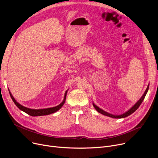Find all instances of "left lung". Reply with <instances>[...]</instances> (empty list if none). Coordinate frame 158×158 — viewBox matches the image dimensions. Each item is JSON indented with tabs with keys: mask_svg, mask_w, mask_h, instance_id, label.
I'll return each instance as SVG.
<instances>
[{
	"mask_svg": "<svg viewBox=\"0 0 158 158\" xmlns=\"http://www.w3.org/2000/svg\"><path fill=\"white\" fill-rule=\"evenodd\" d=\"M148 88H149V84L148 85L147 88L146 90L145 91V92H144L143 95H142V97H141V98L139 99V101H138V102H137L133 106H132V107H131V108H130L128 111H127L126 113H123V114H120V115H114V114H110V113H107V112H106V111L102 110V109H101L100 107H98L97 106H96L94 103H93V106H94L95 110H96L98 113H101V114H104V115L107 116V117H111V118H125V117H128L129 115L131 114L132 113H133L138 108L139 106H140V104H142V102L144 100L145 97V95H146V94H147V92H148Z\"/></svg>",
	"mask_w": 158,
	"mask_h": 158,
	"instance_id": "1",
	"label": "left lung"
}]
</instances>
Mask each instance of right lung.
Returning <instances> with one entry per match:
<instances>
[{
  "label": "right lung",
  "instance_id": "right-lung-1",
  "mask_svg": "<svg viewBox=\"0 0 158 158\" xmlns=\"http://www.w3.org/2000/svg\"><path fill=\"white\" fill-rule=\"evenodd\" d=\"M67 91H68V89L66 91V92L64 94L63 101H62V102L60 104H59L57 106H55V107H48V108H45V109H38V110L28 108V107H25V106L21 105L20 104H19L17 101L15 100V98L13 97V96L11 94L10 89H9V92H10V96L12 98L13 101L14 102L15 105L17 106L21 111H22L25 113H26L27 114H28L31 116H32V117H37V116H44V115H47V114H52V113H54L57 111L59 110H60L62 107V106H63V104H64V102H65L66 94H67Z\"/></svg>",
  "mask_w": 158,
  "mask_h": 158
}]
</instances>
